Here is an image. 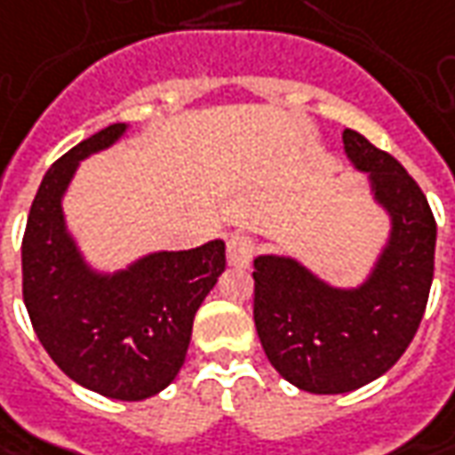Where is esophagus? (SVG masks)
<instances>
[{
    "instance_id": "esophagus-1",
    "label": "esophagus",
    "mask_w": 455,
    "mask_h": 455,
    "mask_svg": "<svg viewBox=\"0 0 455 455\" xmlns=\"http://www.w3.org/2000/svg\"><path fill=\"white\" fill-rule=\"evenodd\" d=\"M257 239L249 234H231L227 239V259L231 267H246L257 254Z\"/></svg>"
}]
</instances>
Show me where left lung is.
<instances>
[{
    "label": "left lung",
    "mask_w": 455,
    "mask_h": 455,
    "mask_svg": "<svg viewBox=\"0 0 455 455\" xmlns=\"http://www.w3.org/2000/svg\"><path fill=\"white\" fill-rule=\"evenodd\" d=\"M342 143L393 219L368 282L335 290L294 259H254L261 347L284 380L317 395L357 390L398 363L423 320L435 257V219L413 176L357 131Z\"/></svg>",
    "instance_id": "1"
}]
</instances>
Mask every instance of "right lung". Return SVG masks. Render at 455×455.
<instances>
[{"label":"right lung","mask_w":455,"mask_h":455,"mask_svg":"<svg viewBox=\"0 0 455 455\" xmlns=\"http://www.w3.org/2000/svg\"><path fill=\"white\" fill-rule=\"evenodd\" d=\"M125 133L113 123L50 165L22 239V297L42 347L75 383L143 400L179 375L194 317L227 267L224 242L158 251L113 276L87 267L65 228L62 194L77 164Z\"/></svg>","instance_id":"obj_1"}]
</instances>
